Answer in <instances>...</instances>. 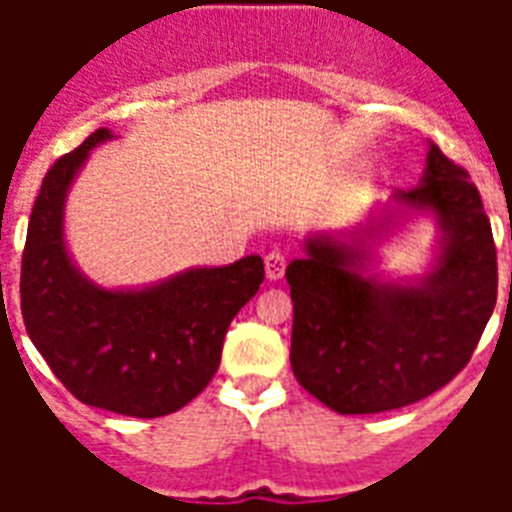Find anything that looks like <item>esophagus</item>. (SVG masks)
<instances>
[{"label":"esophagus","mask_w":512,"mask_h":512,"mask_svg":"<svg viewBox=\"0 0 512 512\" xmlns=\"http://www.w3.org/2000/svg\"><path fill=\"white\" fill-rule=\"evenodd\" d=\"M284 271H287V257H284V252H279V249L268 252L265 255V276H268V281H279L284 276Z\"/></svg>","instance_id":"1"}]
</instances>
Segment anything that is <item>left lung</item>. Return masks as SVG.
I'll list each match as a JSON object with an SVG mask.
<instances>
[{
    "instance_id": "obj_1",
    "label": "left lung",
    "mask_w": 512,
    "mask_h": 512,
    "mask_svg": "<svg viewBox=\"0 0 512 512\" xmlns=\"http://www.w3.org/2000/svg\"><path fill=\"white\" fill-rule=\"evenodd\" d=\"M420 216L437 228L431 265L382 277L379 249ZM287 284L297 382L337 414L401 409L444 388L484 335L497 303L492 223L468 172L428 143L420 183L353 228L308 233Z\"/></svg>"
}]
</instances>
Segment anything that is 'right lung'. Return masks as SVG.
I'll return each mask as SVG.
<instances>
[{
    "mask_svg": "<svg viewBox=\"0 0 512 512\" xmlns=\"http://www.w3.org/2000/svg\"><path fill=\"white\" fill-rule=\"evenodd\" d=\"M100 127L52 164L28 220L20 311L44 361L82 404L127 417L183 409L215 377L233 316L263 284V257L185 268L143 287H103L71 257L66 201L98 146Z\"/></svg>",
    "mask_w": 512,
    "mask_h": 512,
    "instance_id": "right-lung-1",
    "label": "right lung"
}]
</instances>
